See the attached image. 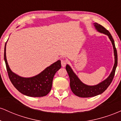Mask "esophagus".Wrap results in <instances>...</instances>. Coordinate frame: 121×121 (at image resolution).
I'll return each instance as SVG.
<instances>
[{
  "label": "esophagus",
  "mask_w": 121,
  "mask_h": 121,
  "mask_svg": "<svg viewBox=\"0 0 121 121\" xmlns=\"http://www.w3.org/2000/svg\"><path fill=\"white\" fill-rule=\"evenodd\" d=\"M66 64V61L65 60H61V66L62 67H65Z\"/></svg>",
  "instance_id": "obj_1"
}]
</instances>
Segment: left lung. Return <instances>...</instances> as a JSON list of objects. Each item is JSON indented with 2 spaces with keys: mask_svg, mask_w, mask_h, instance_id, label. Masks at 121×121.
Segmentation results:
<instances>
[{
  "mask_svg": "<svg viewBox=\"0 0 121 121\" xmlns=\"http://www.w3.org/2000/svg\"><path fill=\"white\" fill-rule=\"evenodd\" d=\"M93 24L97 32L108 36L112 42L114 50V64L113 68L112 69V71L111 72L109 76L104 81L99 82V84L95 85H88L83 83L81 81V80L78 78L77 75L74 73L70 65L66 64V70L69 75V78H70V86L72 92L77 96L83 97V98L96 96V95L102 94L104 91H106V89L113 81L118 63L117 52L114 41L112 36L110 34L109 32L101 25L96 23H93Z\"/></svg>",
  "mask_w": 121,
  "mask_h": 121,
  "instance_id": "left-lung-1",
  "label": "left lung"
}]
</instances>
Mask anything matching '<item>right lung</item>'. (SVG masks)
I'll list each match as a JSON object with an SVG mask.
<instances>
[{
	"instance_id": "obj_1",
	"label": "right lung",
	"mask_w": 121,
	"mask_h": 121,
	"mask_svg": "<svg viewBox=\"0 0 121 121\" xmlns=\"http://www.w3.org/2000/svg\"><path fill=\"white\" fill-rule=\"evenodd\" d=\"M7 42L4 47V59L9 78L15 88L21 93L29 97H40L47 95L52 88L55 73L61 68V60H59L53 63L36 76L30 77H22L12 72L8 65L6 57Z\"/></svg>"
}]
</instances>
